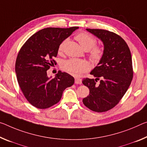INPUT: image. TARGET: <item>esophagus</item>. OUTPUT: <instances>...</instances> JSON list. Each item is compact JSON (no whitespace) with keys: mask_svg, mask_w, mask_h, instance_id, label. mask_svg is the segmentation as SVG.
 Masks as SVG:
<instances>
[{"mask_svg":"<svg viewBox=\"0 0 147 147\" xmlns=\"http://www.w3.org/2000/svg\"><path fill=\"white\" fill-rule=\"evenodd\" d=\"M75 84H82V79L76 78H75Z\"/></svg>","mask_w":147,"mask_h":147,"instance_id":"obj_1","label":"esophagus"}]
</instances>
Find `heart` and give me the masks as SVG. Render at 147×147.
<instances>
[{
    "instance_id": "obj_1",
    "label": "heart",
    "mask_w": 147,
    "mask_h": 147,
    "mask_svg": "<svg viewBox=\"0 0 147 147\" xmlns=\"http://www.w3.org/2000/svg\"><path fill=\"white\" fill-rule=\"evenodd\" d=\"M80 46L86 50H88L89 56L92 61L98 62L103 55V48L101 46H96L97 40L94 36L86 32H82L75 36ZM66 40H63L58 48L59 53H62ZM90 68V63L86 60L78 59H69L63 62L61 69L71 75L78 77L88 71Z\"/></svg>"
}]
</instances>
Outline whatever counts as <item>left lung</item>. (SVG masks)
Masks as SVG:
<instances>
[{
    "label": "left lung",
    "instance_id": "left-lung-1",
    "mask_svg": "<svg viewBox=\"0 0 147 147\" xmlns=\"http://www.w3.org/2000/svg\"><path fill=\"white\" fill-rule=\"evenodd\" d=\"M86 30L102 40L104 52L97 66L90 73L96 78L82 80L83 84L90 90V94L82 101L90 110L103 113L119 103L131 82V55L127 43L118 34L104 29Z\"/></svg>",
    "mask_w": 147,
    "mask_h": 147
}]
</instances>
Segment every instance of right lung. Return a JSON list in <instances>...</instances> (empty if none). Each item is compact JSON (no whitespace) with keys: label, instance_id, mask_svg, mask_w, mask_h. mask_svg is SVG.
I'll return each mask as SVG.
<instances>
[{"label":"right lung","instance_id":"add662e5","mask_svg":"<svg viewBox=\"0 0 147 147\" xmlns=\"http://www.w3.org/2000/svg\"><path fill=\"white\" fill-rule=\"evenodd\" d=\"M78 27L45 28L32 35L21 48L15 70L18 84L25 98L32 106L48 109L60 101L63 91L73 86L74 79L59 71L53 78L47 71L56 65L58 48Z\"/></svg>","mask_w":147,"mask_h":147}]
</instances>
